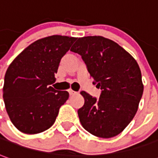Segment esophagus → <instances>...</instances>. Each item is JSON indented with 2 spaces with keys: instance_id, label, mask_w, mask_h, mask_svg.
<instances>
[{
  "instance_id": "1",
  "label": "esophagus",
  "mask_w": 158,
  "mask_h": 158,
  "mask_svg": "<svg viewBox=\"0 0 158 158\" xmlns=\"http://www.w3.org/2000/svg\"><path fill=\"white\" fill-rule=\"evenodd\" d=\"M69 94H70V95H74V94H77V92L74 91V90H72L71 89H69Z\"/></svg>"
}]
</instances>
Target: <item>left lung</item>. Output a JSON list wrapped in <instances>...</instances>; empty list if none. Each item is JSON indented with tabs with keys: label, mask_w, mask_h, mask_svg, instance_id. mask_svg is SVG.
Returning a JSON list of instances; mask_svg holds the SVG:
<instances>
[{
	"label": "left lung",
	"mask_w": 158,
	"mask_h": 158,
	"mask_svg": "<svg viewBox=\"0 0 158 158\" xmlns=\"http://www.w3.org/2000/svg\"><path fill=\"white\" fill-rule=\"evenodd\" d=\"M70 51L81 55L94 83L102 89L100 98L81 92L84 105L77 113L81 126L99 138L117 136L135 116L143 94L137 61L117 43L102 36L79 38Z\"/></svg>",
	"instance_id": "obj_1"
}]
</instances>
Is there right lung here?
I'll use <instances>...</instances> for the list:
<instances>
[{"instance_id": "right-lung-1", "label": "right lung", "mask_w": 158, "mask_h": 158, "mask_svg": "<svg viewBox=\"0 0 158 158\" xmlns=\"http://www.w3.org/2000/svg\"><path fill=\"white\" fill-rule=\"evenodd\" d=\"M77 38L52 35L38 40L20 52L6 69L3 99L6 113L19 131L37 134L54 124L67 91L52 86L61 58Z\"/></svg>"}]
</instances>
